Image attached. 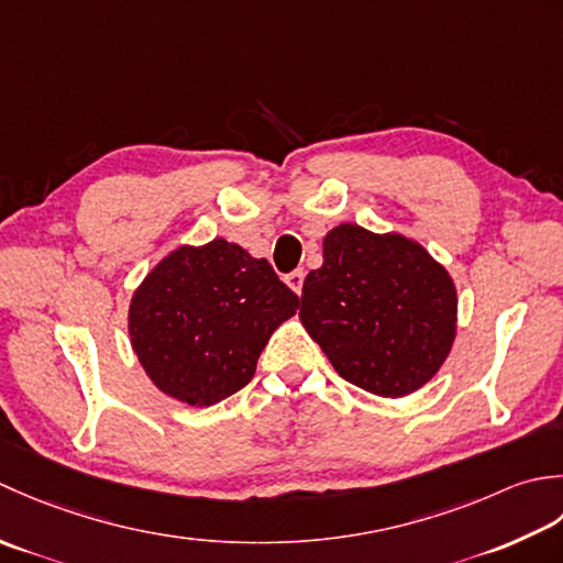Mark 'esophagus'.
Wrapping results in <instances>:
<instances>
[{"label": "esophagus", "instance_id": "34e87169", "mask_svg": "<svg viewBox=\"0 0 563 563\" xmlns=\"http://www.w3.org/2000/svg\"><path fill=\"white\" fill-rule=\"evenodd\" d=\"M303 269H294L291 274H286V284H289V289L291 291H296V294H301V289H303Z\"/></svg>", "mask_w": 563, "mask_h": 563}]
</instances>
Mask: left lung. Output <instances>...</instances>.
Masks as SVG:
<instances>
[{"label":"left lung","instance_id":"8db88e82","mask_svg":"<svg viewBox=\"0 0 563 563\" xmlns=\"http://www.w3.org/2000/svg\"><path fill=\"white\" fill-rule=\"evenodd\" d=\"M298 318L345 382L400 398L450 354L456 289L416 240L342 223L323 238V265L303 282Z\"/></svg>","mask_w":563,"mask_h":563}]
</instances>
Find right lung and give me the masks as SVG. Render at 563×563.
<instances>
[{
  "label": "right lung",
  "instance_id": "obj_1",
  "mask_svg": "<svg viewBox=\"0 0 563 563\" xmlns=\"http://www.w3.org/2000/svg\"><path fill=\"white\" fill-rule=\"evenodd\" d=\"M298 303L267 260L216 238L181 245L147 272L131 298L129 335L159 391L213 406L250 384L272 332Z\"/></svg>",
  "mask_w": 563,
  "mask_h": 563
}]
</instances>
